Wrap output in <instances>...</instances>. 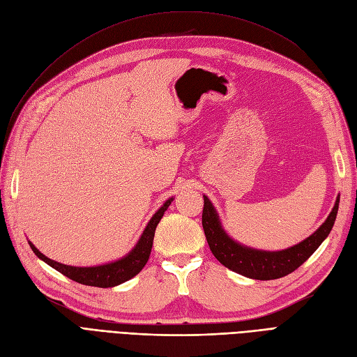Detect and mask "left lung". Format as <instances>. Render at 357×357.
<instances>
[{
    "label": "left lung",
    "mask_w": 357,
    "mask_h": 357,
    "mask_svg": "<svg viewBox=\"0 0 357 357\" xmlns=\"http://www.w3.org/2000/svg\"><path fill=\"white\" fill-rule=\"evenodd\" d=\"M340 197H337L328 219L320 225V228L312 232L308 238L291 245L284 250L269 252L259 248L247 247L235 241L223 229L219 213L215 211L213 202L204 195L202 228L207 236L210 250L218 261L229 268L231 271L253 280H275L282 278L304 264L314 253L319 245L326 240L332 226L337 219Z\"/></svg>",
    "instance_id": "obj_1"
}]
</instances>
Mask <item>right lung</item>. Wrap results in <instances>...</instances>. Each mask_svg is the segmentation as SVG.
Masks as SVG:
<instances>
[{
	"label": "right lung",
	"mask_w": 357,
	"mask_h": 357,
	"mask_svg": "<svg viewBox=\"0 0 357 357\" xmlns=\"http://www.w3.org/2000/svg\"><path fill=\"white\" fill-rule=\"evenodd\" d=\"M172 199L174 198L167 199L164 205H162V207L152 215V219L149 220L142 236H139V240L137 241L132 250L128 255H125L123 257L117 259L114 262L95 265V266H71L66 264H59L56 261H53V259H49L47 256L43 255L31 241H28V244L32 248V252H34L43 262H46L49 266L55 268L56 271L74 280V282L86 284V286H95V287H114L135 277L147 264L150 252H152L156 226L160 222L162 215H164V213L171 205Z\"/></svg>",
	"instance_id": "obj_1"
}]
</instances>
